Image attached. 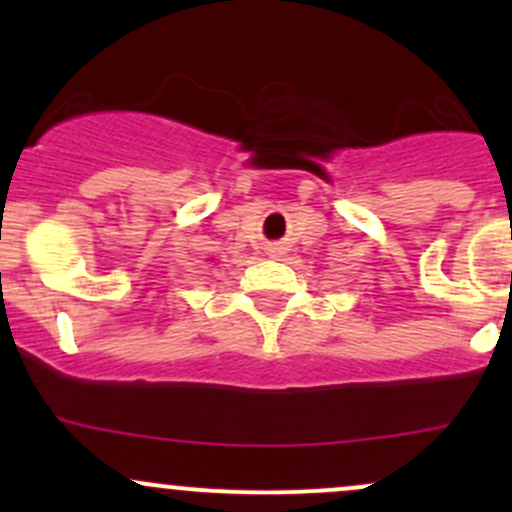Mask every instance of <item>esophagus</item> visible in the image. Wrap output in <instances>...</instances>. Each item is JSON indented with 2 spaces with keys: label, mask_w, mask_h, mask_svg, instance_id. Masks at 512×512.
<instances>
[{
  "label": "esophagus",
  "mask_w": 512,
  "mask_h": 512,
  "mask_svg": "<svg viewBox=\"0 0 512 512\" xmlns=\"http://www.w3.org/2000/svg\"><path fill=\"white\" fill-rule=\"evenodd\" d=\"M265 252L272 257V260H280V257L287 255V245L285 242H267Z\"/></svg>",
  "instance_id": "obj_1"
}]
</instances>
